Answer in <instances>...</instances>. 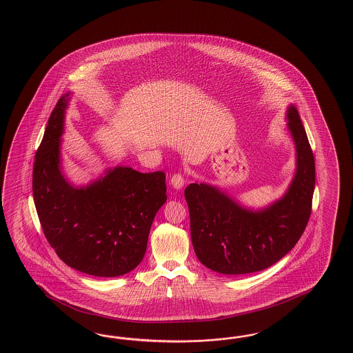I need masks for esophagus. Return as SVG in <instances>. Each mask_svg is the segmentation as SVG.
Segmentation results:
<instances>
[{"label": "esophagus", "instance_id": "esophagus-1", "mask_svg": "<svg viewBox=\"0 0 353 353\" xmlns=\"http://www.w3.org/2000/svg\"><path fill=\"white\" fill-rule=\"evenodd\" d=\"M171 183L174 189H182V186L185 185V176L182 173H174L172 176Z\"/></svg>", "mask_w": 353, "mask_h": 353}]
</instances>
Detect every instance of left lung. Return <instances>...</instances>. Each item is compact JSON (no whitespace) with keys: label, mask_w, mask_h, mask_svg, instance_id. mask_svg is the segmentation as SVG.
Instances as JSON below:
<instances>
[{"label":"left lung","mask_w":353,"mask_h":353,"mask_svg":"<svg viewBox=\"0 0 353 353\" xmlns=\"http://www.w3.org/2000/svg\"><path fill=\"white\" fill-rule=\"evenodd\" d=\"M288 119L296 141V173L283 199L252 212L210 185L190 183L185 189L195 254L216 272L262 271L294 248L305 231L312 210L314 152L296 106L289 108Z\"/></svg>","instance_id":"1"}]
</instances>
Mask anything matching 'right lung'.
I'll list each match as a JSON object with an SVG mask.
<instances>
[{
    "mask_svg": "<svg viewBox=\"0 0 353 353\" xmlns=\"http://www.w3.org/2000/svg\"><path fill=\"white\" fill-rule=\"evenodd\" d=\"M67 96L55 105L36 152L39 222L65 265L92 276H121L143 261L152 219L167 201L165 173L117 167L86 189L73 188L59 168Z\"/></svg>",
    "mask_w": 353,
    "mask_h": 353,
    "instance_id": "obj_1",
    "label": "right lung"
}]
</instances>
